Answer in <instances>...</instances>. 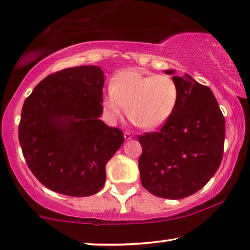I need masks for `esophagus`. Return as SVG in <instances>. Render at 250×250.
Returning a JSON list of instances; mask_svg holds the SVG:
<instances>
[{"instance_id": "obj_1", "label": "esophagus", "mask_w": 250, "mask_h": 250, "mask_svg": "<svg viewBox=\"0 0 250 250\" xmlns=\"http://www.w3.org/2000/svg\"><path fill=\"white\" fill-rule=\"evenodd\" d=\"M125 138L126 140H130V139H131V138H132V135H131V133H130V132L125 131Z\"/></svg>"}]
</instances>
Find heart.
<instances>
[{"label": "heart", "instance_id": "b5f03b06", "mask_svg": "<svg viewBox=\"0 0 250 250\" xmlns=\"http://www.w3.org/2000/svg\"><path fill=\"white\" fill-rule=\"evenodd\" d=\"M180 88L172 77L146 75L137 69L119 73L103 98V110L115 122L125 113L138 128L155 129L168 120L176 109Z\"/></svg>", "mask_w": 250, "mask_h": 250}]
</instances>
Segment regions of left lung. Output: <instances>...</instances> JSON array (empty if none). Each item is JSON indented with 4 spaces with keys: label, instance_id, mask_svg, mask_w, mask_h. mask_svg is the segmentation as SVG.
<instances>
[{
    "label": "left lung",
    "instance_id": "1",
    "mask_svg": "<svg viewBox=\"0 0 250 250\" xmlns=\"http://www.w3.org/2000/svg\"><path fill=\"white\" fill-rule=\"evenodd\" d=\"M173 80L180 88L176 109L158 131L138 137L143 147L138 165L148 192L180 200L202 188L218 170L226 122L210 88L188 74Z\"/></svg>",
    "mask_w": 250,
    "mask_h": 250
}]
</instances>
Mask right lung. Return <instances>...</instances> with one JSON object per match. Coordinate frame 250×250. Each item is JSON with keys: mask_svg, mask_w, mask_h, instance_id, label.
I'll list each match as a JSON object with an SVG mask.
<instances>
[{"mask_svg": "<svg viewBox=\"0 0 250 250\" xmlns=\"http://www.w3.org/2000/svg\"><path fill=\"white\" fill-rule=\"evenodd\" d=\"M104 75L98 66L66 68L44 77L25 99L19 141L40 183L68 196H89L105 184V165L124 132L101 117Z\"/></svg>", "mask_w": 250, "mask_h": 250, "instance_id": "obj_1", "label": "right lung"}]
</instances>
